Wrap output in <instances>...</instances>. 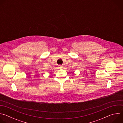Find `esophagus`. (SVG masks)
<instances>
[{
  "label": "esophagus",
  "instance_id": "1",
  "mask_svg": "<svg viewBox=\"0 0 123 123\" xmlns=\"http://www.w3.org/2000/svg\"><path fill=\"white\" fill-rule=\"evenodd\" d=\"M58 67H59V68H63V66H62V65H58Z\"/></svg>",
  "mask_w": 123,
  "mask_h": 123
}]
</instances>
